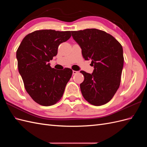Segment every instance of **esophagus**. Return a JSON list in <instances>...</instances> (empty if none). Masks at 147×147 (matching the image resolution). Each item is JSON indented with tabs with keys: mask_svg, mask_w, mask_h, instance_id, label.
Listing matches in <instances>:
<instances>
[{
	"mask_svg": "<svg viewBox=\"0 0 147 147\" xmlns=\"http://www.w3.org/2000/svg\"><path fill=\"white\" fill-rule=\"evenodd\" d=\"M78 71H75V70H73V75H75V74H78Z\"/></svg>",
	"mask_w": 147,
	"mask_h": 147,
	"instance_id": "obj_1",
	"label": "esophagus"
}]
</instances>
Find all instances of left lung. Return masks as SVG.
<instances>
[{
    "instance_id": "left-lung-1",
    "label": "left lung",
    "mask_w": 147,
    "mask_h": 147,
    "mask_svg": "<svg viewBox=\"0 0 147 147\" xmlns=\"http://www.w3.org/2000/svg\"><path fill=\"white\" fill-rule=\"evenodd\" d=\"M71 32L82 48L83 58L91 59L94 68L92 74L80 71L84 75L80 84L82 95L93 105H104L113 98L120 85L123 47L112 35L101 30L86 29Z\"/></svg>"
}]
</instances>
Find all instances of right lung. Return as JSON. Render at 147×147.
I'll return each instance as SVG.
<instances>
[{
	"mask_svg": "<svg viewBox=\"0 0 147 147\" xmlns=\"http://www.w3.org/2000/svg\"><path fill=\"white\" fill-rule=\"evenodd\" d=\"M70 31L35 30L23 39L16 51L18 67L29 95L37 104L50 106L63 97L72 70L51 68L48 62L56 56L61 43L71 37Z\"/></svg>",
	"mask_w": 147,
	"mask_h": 147,
	"instance_id": "right-lung-1",
	"label": "right lung"
}]
</instances>
